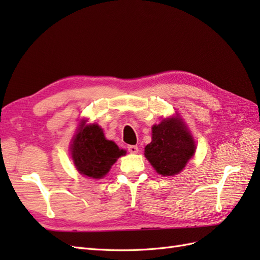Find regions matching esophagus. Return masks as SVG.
<instances>
[{
	"instance_id": "esophagus-1",
	"label": "esophagus",
	"mask_w": 260,
	"mask_h": 260,
	"mask_svg": "<svg viewBox=\"0 0 260 260\" xmlns=\"http://www.w3.org/2000/svg\"><path fill=\"white\" fill-rule=\"evenodd\" d=\"M128 151L131 153V154H137L139 152V147L136 146V145H129L128 146Z\"/></svg>"
}]
</instances>
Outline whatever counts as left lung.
Here are the masks:
<instances>
[{
	"instance_id": "left-lung-1",
	"label": "left lung",
	"mask_w": 260,
	"mask_h": 260,
	"mask_svg": "<svg viewBox=\"0 0 260 260\" xmlns=\"http://www.w3.org/2000/svg\"><path fill=\"white\" fill-rule=\"evenodd\" d=\"M191 132L179 115L152 127V142L144 148L146 159L162 177L176 176L195 154Z\"/></svg>"
}]
</instances>
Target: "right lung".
<instances>
[{
    "label": "right lung",
    "instance_id": "1",
    "mask_svg": "<svg viewBox=\"0 0 260 260\" xmlns=\"http://www.w3.org/2000/svg\"><path fill=\"white\" fill-rule=\"evenodd\" d=\"M70 145V153L79 174L102 179L120 156L125 155L113 141L106 140L103 129L96 123L82 120Z\"/></svg>",
    "mask_w": 260,
    "mask_h": 260
}]
</instances>
